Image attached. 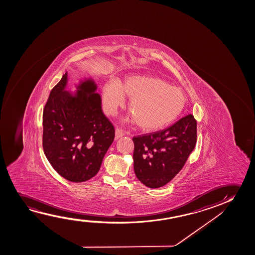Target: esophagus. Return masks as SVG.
<instances>
[{
  "mask_svg": "<svg viewBox=\"0 0 255 255\" xmlns=\"http://www.w3.org/2000/svg\"><path fill=\"white\" fill-rule=\"evenodd\" d=\"M125 135V133L123 131L122 129L117 128L115 130V138L116 139H119L120 137H122Z\"/></svg>",
  "mask_w": 255,
  "mask_h": 255,
  "instance_id": "obj_1",
  "label": "esophagus"
}]
</instances>
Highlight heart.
I'll return each mask as SVG.
<instances>
[{"instance_id":"obj_1","label":"heart","mask_w":255,"mask_h":255,"mask_svg":"<svg viewBox=\"0 0 255 255\" xmlns=\"http://www.w3.org/2000/svg\"><path fill=\"white\" fill-rule=\"evenodd\" d=\"M129 99V111L136 125L144 130H157L171 124L185 105V96L178 87L160 78L133 76L122 84L110 79L103 88V105L109 115L115 114ZM133 121V119H131Z\"/></svg>"}]
</instances>
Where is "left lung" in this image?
<instances>
[{"label": "left lung", "mask_w": 255, "mask_h": 255, "mask_svg": "<svg viewBox=\"0 0 255 255\" xmlns=\"http://www.w3.org/2000/svg\"><path fill=\"white\" fill-rule=\"evenodd\" d=\"M134 171L142 184L162 187L185 165L197 141V122L185 116L167 129L134 136Z\"/></svg>", "instance_id": "left-lung-1"}]
</instances>
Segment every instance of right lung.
<instances>
[{"label":"right lung","mask_w":255,"mask_h":255,"mask_svg":"<svg viewBox=\"0 0 255 255\" xmlns=\"http://www.w3.org/2000/svg\"><path fill=\"white\" fill-rule=\"evenodd\" d=\"M68 72L50 91L43 115L42 147L58 174L71 182L87 181L98 173L115 129L102 111L92 78L67 91Z\"/></svg>","instance_id":"right-lung-1"}]
</instances>
